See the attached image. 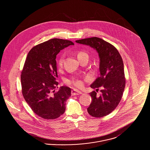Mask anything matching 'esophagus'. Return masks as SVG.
Returning a JSON list of instances; mask_svg holds the SVG:
<instances>
[{"label":"esophagus","instance_id":"esophagus-1","mask_svg":"<svg viewBox=\"0 0 150 150\" xmlns=\"http://www.w3.org/2000/svg\"><path fill=\"white\" fill-rule=\"evenodd\" d=\"M82 93L77 89H73L71 91V94L72 96H76V95H79L81 94Z\"/></svg>","mask_w":150,"mask_h":150}]
</instances>
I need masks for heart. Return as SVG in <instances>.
Wrapping results in <instances>:
<instances>
[{"instance_id": "obj_1", "label": "heart", "mask_w": 150, "mask_h": 150, "mask_svg": "<svg viewBox=\"0 0 150 150\" xmlns=\"http://www.w3.org/2000/svg\"><path fill=\"white\" fill-rule=\"evenodd\" d=\"M77 56L78 58H80L81 57H87L88 58V54L83 50H80L77 53ZM64 53L61 54L57 59V65L59 67H61L62 65L64 64ZM67 83L69 85H72L75 86V87L81 88L84 86V83L82 80L76 78H72L69 79L67 80Z\"/></svg>"}]
</instances>
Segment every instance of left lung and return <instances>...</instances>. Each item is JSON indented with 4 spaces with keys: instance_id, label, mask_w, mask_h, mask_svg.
Returning a JSON list of instances; mask_svg holds the SVG:
<instances>
[{
    "instance_id": "obj_1",
    "label": "left lung",
    "mask_w": 150,
    "mask_h": 150,
    "mask_svg": "<svg viewBox=\"0 0 150 150\" xmlns=\"http://www.w3.org/2000/svg\"><path fill=\"white\" fill-rule=\"evenodd\" d=\"M76 42L89 45L98 53L100 76L91 87L96 88V91L100 88L101 94L98 96L95 91L89 93L92 100L87 110L93 117H103L116 108L123 94L125 78L122 58L114 45L99 38H86Z\"/></svg>"
}]
</instances>
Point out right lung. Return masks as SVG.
Returning <instances> with one entry per match:
<instances>
[{"label": "right lung", "instance_id": "right-lung-1", "mask_svg": "<svg viewBox=\"0 0 150 150\" xmlns=\"http://www.w3.org/2000/svg\"><path fill=\"white\" fill-rule=\"evenodd\" d=\"M70 45L71 41L52 39L34 46L29 51L21 75L22 93L33 112L43 119H55L65 111L71 89L60 87L58 83L56 56L60 50Z\"/></svg>", "mask_w": 150, "mask_h": 150}]
</instances>
